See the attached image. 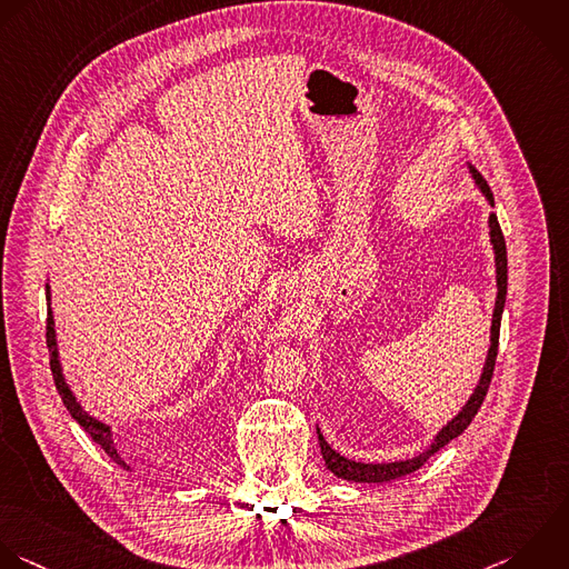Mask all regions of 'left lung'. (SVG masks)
<instances>
[{
	"label": "left lung",
	"mask_w": 569,
	"mask_h": 569,
	"mask_svg": "<svg viewBox=\"0 0 569 569\" xmlns=\"http://www.w3.org/2000/svg\"><path fill=\"white\" fill-rule=\"evenodd\" d=\"M470 172L475 177V181L479 183V188L483 190V194L488 197V201L495 206V197L492 190L488 186V181L477 172V168L470 166ZM490 237H492V246H495V254H497V286H499V295H497V306H495V317H492V346L486 359V368L481 375V381L475 390V395L470 397V401L466 403V408L437 435L435 443L419 457L408 459V461H395V463H357L350 461L346 457H341L339 452H335L323 435L319 432V446H321V455L323 461L328 466V470L332 475H337L339 479L346 481H357V483H386V481H395L401 479L406 475L417 472L432 455H437L443 446H448L452 439H457L477 417V412L483 406V399L488 395V388L492 383V375H495V366H497V355H499V332H501V317H503V308H506V297H508V248H506V237L501 232L499 219L497 214H490Z\"/></svg>",
	"instance_id": "1"
}]
</instances>
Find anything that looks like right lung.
<instances>
[{
	"label": "right lung",
	"instance_id": "1",
	"mask_svg": "<svg viewBox=\"0 0 569 569\" xmlns=\"http://www.w3.org/2000/svg\"><path fill=\"white\" fill-rule=\"evenodd\" d=\"M46 299L50 301V292L46 290ZM46 346H48V352H50V372H52V379H54V388L66 406V410L70 412V417L90 435V439L101 446V450L119 466L126 468V461L121 459V455L117 452V446H114V439H112V432L106 423L92 419L88 412L81 410V406L77 403V399L72 397L70 388L66 386L63 381V375H61V366H59V359H57V341H54V326H52V312H50V306H48V319H46Z\"/></svg>",
	"mask_w": 569,
	"mask_h": 569
}]
</instances>
